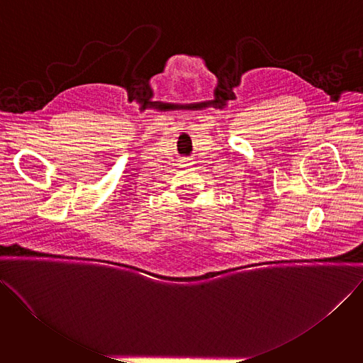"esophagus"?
<instances>
[{
  "label": "esophagus",
  "mask_w": 363,
  "mask_h": 363,
  "mask_svg": "<svg viewBox=\"0 0 363 363\" xmlns=\"http://www.w3.org/2000/svg\"><path fill=\"white\" fill-rule=\"evenodd\" d=\"M191 162V159H184V162ZM185 165H191V164H185Z\"/></svg>",
  "instance_id": "34e87169"
}]
</instances>
